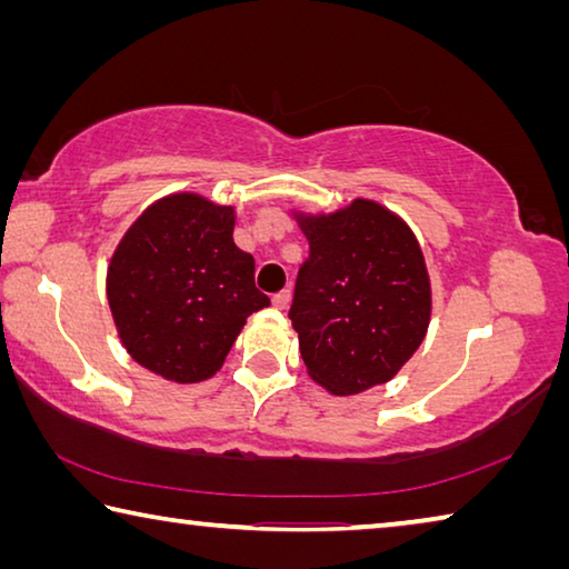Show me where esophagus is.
Masks as SVG:
<instances>
[{"mask_svg": "<svg viewBox=\"0 0 569 569\" xmlns=\"http://www.w3.org/2000/svg\"><path fill=\"white\" fill-rule=\"evenodd\" d=\"M288 303H291V291H288V288H286V291L273 296V308H278V311H286Z\"/></svg>", "mask_w": 569, "mask_h": 569, "instance_id": "esophagus-1", "label": "esophagus"}]
</instances>
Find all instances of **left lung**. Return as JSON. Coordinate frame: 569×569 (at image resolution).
<instances>
[{
    "label": "left lung",
    "mask_w": 569,
    "mask_h": 569,
    "mask_svg": "<svg viewBox=\"0 0 569 569\" xmlns=\"http://www.w3.org/2000/svg\"><path fill=\"white\" fill-rule=\"evenodd\" d=\"M291 216L311 246L288 313L308 376L330 396L388 383L430 326V276L416 233L373 199Z\"/></svg>",
    "instance_id": "obj_1"
}]
</instances>
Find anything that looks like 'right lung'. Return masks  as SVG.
Returning a JSON list of instances; mask_svg holds the SVG:
<instances>
[{
	"label": "right lung",
	"mask_w": 569,
	"mask_h": 569,
	"mask_svg": "<svg viewBox=\"0 0 569 569\" xmlns=\"http://www.w3.org/2000/svg\"><path fill=\"white\" fill-rule=\"evenodd\" d=\"M233 226V206L169 193L141 211L109 258L107 301L121 346L171 383L216 376L246 318L271 306Z\"/></svg>",
	"instance_id": "1"
}]
</instances>
